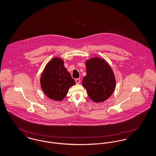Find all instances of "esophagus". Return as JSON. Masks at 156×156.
<instances>
[{
	"label": "esophagus",
	"mask_w": 156,
	"mask_h": 156,
	"mask_svg": "<svg viewBox=\"0 0 156 156\" xmlns=\"http://www.w3.org/2000/svg\"><path fill=\"white\" fill-rule=\"evenodd\" d=\"M75 82L76 84H79L80 83V78H76L75 79Z\"/></svg>",
	"instance_id": "1"
}]
</instances>
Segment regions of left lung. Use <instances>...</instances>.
<instances>
[{
  "mask_svg": "<svg viewBox=\"0 0 156 156\" xmlns=\"http://www.w3.org/2000/svg\"><path fill=\"white\" fill-rule=\"evenodd\" d=\"M87 75L82 86L90 99L96 103L102 102L111 97L116 88V78L111 67L104 59L95 57L85 62Z\"/></svg>",
  "mask_w": 156,
  "mask_h": 156,
  "instance_id": "1",
  "label": "left lung"
}]
</instances>
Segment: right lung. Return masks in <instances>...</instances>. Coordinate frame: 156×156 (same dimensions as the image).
Masks as SVG:
<instances>
[{"label": "right lung", "mask_w": 156, "mask_h": 156, "mask_svg": "<svg viewBox=\"0 0 156 156\" xmlns=\"http://www.w3.org/2000/svg\"><path fill=\"white\" fill-rule=\"evenodd\" d=\"M41 88L50 99L61 101L67 95L68 89L76 83L64 66V61L55 57L45 66L41 75Z\"/></svg>", "instance_id": "add662e5"}]
</instances>
